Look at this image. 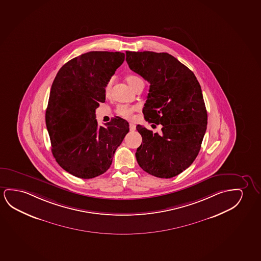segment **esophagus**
Masks as SVG:
<instances>
[{
    "label": "esophagus",
    "mask_w": 261,
    "mask_h": 261,
    "mask_svg": "<svg viewBox=\"0 0 261 261\" xmlns=\"http://www.w3.org/2000/svg\"><path fill=\"white\" fill-rule=\"evenodd\" d=\"M136 128V125H134L132 123H130V124H129V129H130V131H135Z\"/></svg>",
    "instance_id": "esophagus-1"
}]
</instances>
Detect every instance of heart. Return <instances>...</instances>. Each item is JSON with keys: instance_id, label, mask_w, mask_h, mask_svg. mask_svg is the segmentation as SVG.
Masks as SVG:
<instances>
[{"instance_id": "heart-1", "label": "heart", "mask_w": 261, "mask_h": 261, "mask_svg": "<svg viewBox=\"0 0 261 261\" xmlns=\"http://www.w3.org/2000/svg\"><path fill=\"white\" fill-rule=\"evenodd\" d=\"M126 83H128L129 86L134 89V88L137 86L138 84H140V83H144V81L141 79L139 76L136 75H128L126 78ZM114 83V78H110L108 82H107L106 84H105V86H104V92H105V95L106 96H109L110 94V92H111V89H112V86H113ZM137 110V107L135 106H127V105H118L117 107V110H116V112H117V115H119L121 117H124V118H131L132 117L133 113Z\"/></svg>"}]
</instances>
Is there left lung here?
Returning a JSON list of instances; mask_svg holds the SVG:
<instances>
[{
	"mask_svg": "<svg viewBox=\"0 0 261 261\" xmlns=\"http://www.w3.org/2000/svg\"><path fill=\"white\" fill-rule=\"evenodd\" d=\"M129 68L150 83L143 113L149 123L163 125L153 134L137 125L143 143L139 166L157 178H170L189 168L200 151L207 112L200 84L186 65L168 53L125 52Z\"/></svg>",
	"mask_w": 261,
	"mask_h": 261,
	"instance_id": "left-lung-1",
	"label": "left lung"
}]
</instances>
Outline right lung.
Masks as SVG:
<instances>
[{
    "mask_svg": "<svg viewBox=\"0 0 261 261\" xmlns=\"http://www.w3.org/2000/svg\"><path fill=\"white\" fill-rule=\"evenodd\" d=\"M125 60V54L91 51L64 64L57 72L45 111L52 153L64 170L77 178L106 172L128 133L127 121L98 126L95 110L105 102L104 86Z\"/></svg>",
    "mask_w": 261,
    "mask_h": 261,
    "instance_id": "add662e5",
    "label": "right lung"
}]
</instances>
